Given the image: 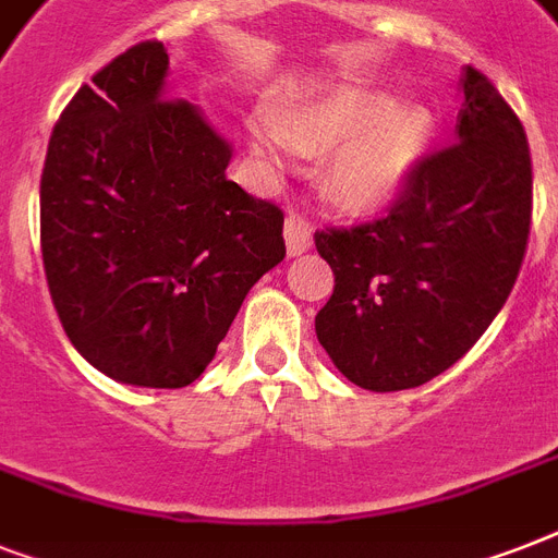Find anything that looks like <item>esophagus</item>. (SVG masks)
<instances>
[{"instance_id":"1","label":"esophagus","mask_w":558,"mask_h":558,"mask_svg":"<svg viewBox=\"0 0 558 558\" xmlns=\"http://www.w3.org/2000/svg\"><path fill=\"white\" fill-rule=\"evenodd\" d=\"M283 236H287V248L289 254H304L310 245H313V226L306 222L304 217L298 214H289L287 222H283Z\"/></svg>"}]
</instances>
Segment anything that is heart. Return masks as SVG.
I'll use <instances>...</instances> for the list:
<instances>
[{"label": "heart", "instance_id": "b5f03b06", "mask_svg": "<svg viewBox=\"0 0 558 558\" xmlns=\"http://www.w3.org/2000/svg\"><path fill=\"white\" fill-rule=\"evenodd\" d=\"M252 144L271 168L295 153H327V182L350 210L376 214L405 193L425 150L428 121L397 98L365 89H330L287 116H260Z\"/></svg>", "mask_w": 558, "mask_h": 558}]
</instances>
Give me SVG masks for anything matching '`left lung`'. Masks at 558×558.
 <instances>
[{"label":"left lung","instance_id":"1","mask_svg":"<svg viewBox=\"0 0 558 558\" xmlns=\"http://www.w3.org/2000/svg\"><path fill=\"white\" fill-rule=\"evenodd\" d=\"M454 142L420 161L373 222L315 231L336 275L315 332L376 393L425 385L466 356L507 304L527 252L533 168L524 126L466 65Z\"/></svg>","mask_w":558,"mask_h":558}]
</instances>
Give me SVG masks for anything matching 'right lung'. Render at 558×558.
Instances as JSON below:
<instances>
[{
  "label": "right lung",
  "mask_w": 558,
  "mask_h": 558,
  "mask_svg": "<svg viewBox=\"0 0 558 558\" xmlns=\"http://www.w3.org/2000/svg\"><path fill=\"white\" fill-rule=\"evenodd\" d=\"M168 51L138 43L69 100L39 179V243L65 336L135 388H185L248 289L287 257L283 214L226 177L231 144L168 100Z\"/></svg>",
  "instance_id": "1"
}]
</instances>
